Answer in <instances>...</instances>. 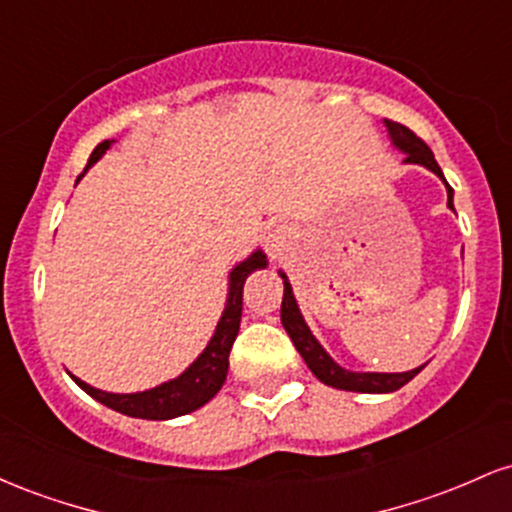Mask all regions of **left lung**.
I'll list each match as a JSON object with an SVG mask.
<instances>
[{
    "instance_id": "left-lung-1",
    "label": "left lung",
    "mask_w": 512,
    "mask_h": 512,
    "mask_svg": "<svg viewBox=\"0 0 512 512\" xmlns=\"http://www.w3.org/2000/svg\"><path fill=\"white\" fill-rule=\"evenodd\" d=\"M385 125H387V132H390V137H392V144L399 146V149L407 154L404 161L426 166L428 170H433V173H436L438 178L445 182L443 170H440V166L436 163V156H433V151L428 149L424 139L416 137L409 127L399 125V122L385 120ZM445 187H448V207L452 209V187L448 185V182H445ZM281 279H284V298H281V325H284V330L289 332L291 342L296 344L298 354L303 356L305 366L313 370V375L320 380V383L337 387V390H349V392H395V390H399V387L407 385L416 373H421V370H424V366H421V368L407 370V373H354V370H344L342 366H337V363L327 356V351L317 344V339L310 334L308 325H305L301 310H298V305H296V298H293L289 279H286L284 274H281Z\"/></svg>"
}]
</instances>
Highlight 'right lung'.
<instances>
[{
    "label": "right lung",
    "mask_w": 512,
    "mask_h": 512,
    "mask_svg": "<svg viewBox=\"0 0 512 512\" xmlns=\"http://www.w3.org/2000/svg\"><path fill=\"white\" fill-rule=\"evenodd\" d=\"M110 144H113L110 139H105V142L98 144L96 149H93L91 158H88L86 168H91L93 163H96L98 158L110 149ZM262 267H267V257L262 255V250H257L252 252L248 260L240 262L238 267L233 269L226 310H223L219 325H216L214 337H211L207 349L199 354L197 361L192 363L180 378L158 385L154 390L134 392V395H113V392L96 390V387L86 385L84 380L74 378L72 375L76 385H79L84 392H88L93 399H98V402L105 404V407L120 411V414L134 416V419H149V421L175 419V416L190 414V411H195L202 407V404H207L209 399L221 390L223 380H226L228 354H231V346L238 337L240 315H243L245 279H248L250 272H255V269H262Z\"/></svg>",
    "instance_id": "1"
}]
</instances>
